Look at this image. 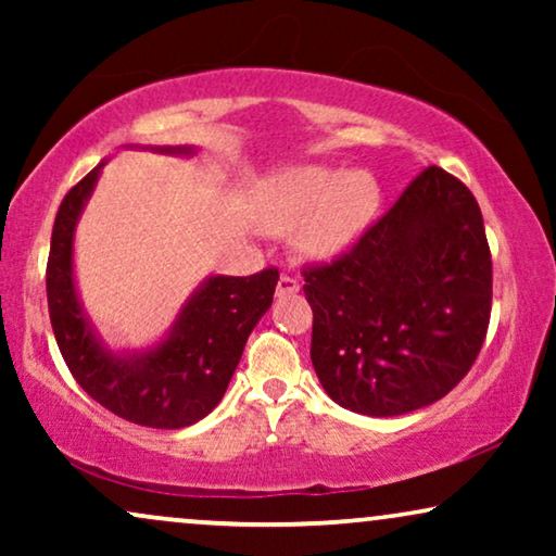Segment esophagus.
<instances>
[{"mask_svg": "<svg viewBox=\"0 0 556 556\" xmlns=\"http://www.w3.org/2000/svg\"><path fill=\"white\" fill-rule=\"evenodd\" d=\"M299 280H295L293 276H280L278 278V286H276V293L280 295V299H283V295H293V293H299Z\"/></svg>", "mask_w": 556, "mask_h": 556, "instance_id": "1", "label": "esophagus"}]
</instances>
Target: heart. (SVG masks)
Instances as JSON below:
<instances>
[{
	"label": "heart",
	"instance_id": "b5f03b06",
	"mask_svg": "<svg viewBox=\"0 0 556 556\" xmlns=\"http://www.w3.org/2000/svg\"><path fill=\"white\" fill-rule=\"evenodd\" d=\"M379 207V187L367 172L293 166L270 181L261 207L268 232H293L308 257H331L367 230Z\"/></svg>",
	"mask_w": 556,
	"mask_h": 556
}]
</instances>
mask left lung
Here are the masks:
<instances>
[{
	"label": "left lung",
	"mask_w": 556,
	"mask_h": 556,
	"mask_svg": "<svg viewBox=\"0 0 556 556\" xmlns=\"http://www.w3.org/2000/svg\"><path fill=\"white\" fill-rule=\"evenodd\" d=\"M311 362L352 413L405 415L445 397L473 367L491 321L493 268L481 207L428 166L390 212L331 263H306Z\"/></svg>",
	"instance_id": "left-lung-1"
}]
</instances>
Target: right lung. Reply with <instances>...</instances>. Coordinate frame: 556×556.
Wrapping results in <instances>:
<instances>
[{
    "instance_id": "1",
    "label": "right lung",
    "mask_w": 556,
    "mask_h": 556,
    "mask_svg": "<svg viewBox=\"0 0 556 556\" xmlns=\"http://www.w3.org/2000/svg\"><path fill=\"white\" fill-rule=\"evenodd\" d=\"M162 151L187 154V149ZM101 166L65 194L52 225L45 273L52 331L75 382L98 405L147 428H187L223 400L250 331L270 308L278 268L245 278H210L181 308L164 344L134 359L105 352L90 333L73 283V230Z\"/></svg>"
}]
</instances>
